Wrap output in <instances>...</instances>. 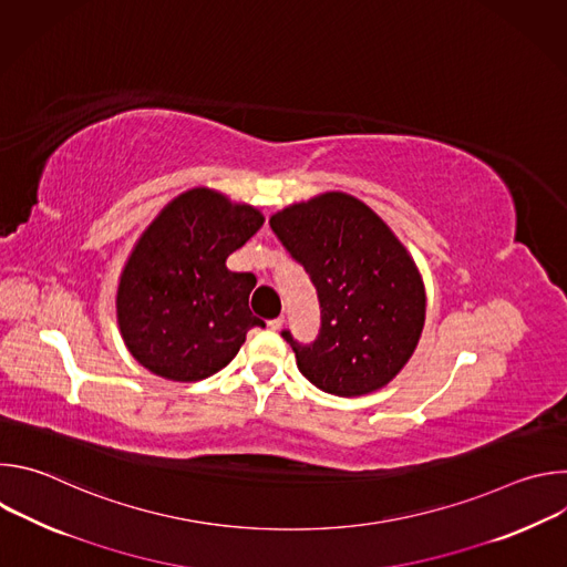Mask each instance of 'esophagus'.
Masks as SVG:
<instances>
[{"instance_id":"1","label":"esophagus","mask_w":567,"mask_h":567,"mask_svg":"<svg viewBox=\"0 0 567 567\" xmlns=\"http://www.w3.org/2000/svg\"><path fill=\"white\" fill-rule=\"evenodd\" d=\"M282 326H285V318H282V316H280V318H274V320H269V328H271L274 332L282 330Z\"/></svg>"}]
</instances>
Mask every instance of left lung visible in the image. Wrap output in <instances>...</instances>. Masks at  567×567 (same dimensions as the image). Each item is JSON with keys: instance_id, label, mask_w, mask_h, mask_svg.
Segmentation results:
<instances>
[{"instance_id": "8db88e82", "label": "left lung", "mask_w": 567, "mask_h": 567, "mask_svg": "<svg viewBox=\"0 0 567 567\" xmlns=\"http://www.w3.org/2000/svg\"><path fill=\"white\" fill-rule=\"evenodd\" d=\"M318 291L320 332L300 346L282 339L318 390L363 396L385 388L422 339L426 289L392 228L361 199L322 193L269 219Z\"/></svg>"}]
</instances>
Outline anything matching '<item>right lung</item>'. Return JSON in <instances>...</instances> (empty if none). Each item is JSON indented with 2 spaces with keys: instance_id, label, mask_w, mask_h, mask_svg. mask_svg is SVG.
<instances>
[{
  "instance_id": "add662e5",
  "label": "right lung",
  "mask_w": 567,
  "mask_h": 567,
  "mask_svg": "<svg viewBox=\"0 0 567 567\" xmlns=\"http://www.w3.org/2000/svg\"><path fill=\"white\" fill-rule=\"evenodd\" d=\"M265 215L197 186L147 224L116 287V322L130 354L168 381H202L228 365L262 320L249 309L254 274L226 258L251 239Z\"/></svg>"
}]
</instances>
